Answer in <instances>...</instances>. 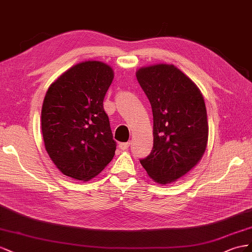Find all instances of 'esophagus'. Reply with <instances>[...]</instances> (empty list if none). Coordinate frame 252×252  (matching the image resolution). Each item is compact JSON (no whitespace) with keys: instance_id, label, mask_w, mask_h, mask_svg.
<instances>
[{"instance_id":"esophagus-1","label":"esophagus","mask_w":252,"mask_h":252,"mask_svg":"<svg viewBox=\"0 0 252 252\" xmlns=\"http://www.w3.org/2000/svg\"><path fill=\"white\" fill-rule=\"evenodd\" d=\"M130 147V142H122V143H119V149L125 151V150H127V148Z\"/></svg>"}]
</instances>
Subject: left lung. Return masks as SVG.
Here are the masks:
<instances>
[{
  "label": "left lung",
  "instance_id": "left-lung-1",
  "mask_svg": "<svg viewBox=\"0 0 252 252\" xmlns=\"http://www.w3.org/2000/svg\"><path fill=\"white\" fill-rule=\"evenodd\" d=\"M136 77L153 113V149L140 163L154 182L173 183L195 167L205 153L208 121L204 97L174 65L142 67Z\"/></svg>",
  "mask_w": 252,
  "mask_h": 252
}]
</instances>
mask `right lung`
Segmentation results:
<instances>
[{
  "instance_id": "right-lung-1",
  "label": "right lung",
  "mask_w": 252,
  "mask_h": 252,
  "mask_svg": "<svg viewBox=\"0 0 252 252\" xmlns=\"http://www.w3.org/2000/svg\"><path fill=\"white\" fill-rule=\"evenodd\" d=\"M114 71L99 61L79 63L49 86L41 126L50 159L64 175L89 181L113 159V139L103 100Z\"/></svg>"
}]
</instances>
